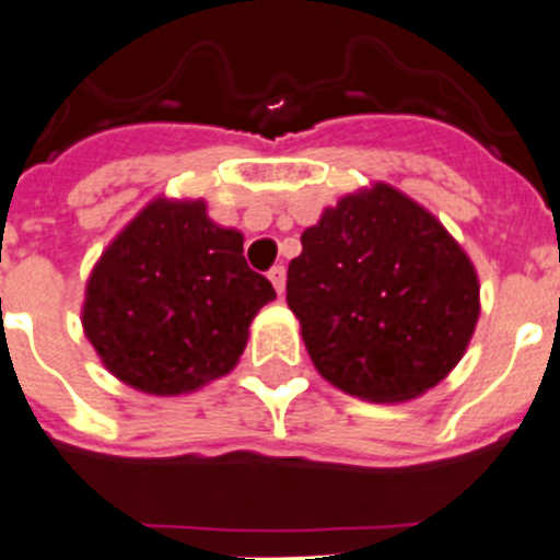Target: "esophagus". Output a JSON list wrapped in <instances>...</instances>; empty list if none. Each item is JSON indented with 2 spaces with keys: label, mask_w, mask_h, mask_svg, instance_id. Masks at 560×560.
Wrapping results in <instances>:
<instances>
[{
  "label": "esophagus",
  "mask_w": 560,
  "mask_h": 560,
  "mask_svg": "<svg viewBox=\"0 0 560 560\" xmlns=\"http://www.w3.org/2000/svg\"><path fill=\"white\" fill-rule=\"evenodd\" d=\"M268 279H270V284L276 287V292H279V295H284V287H287V270H284V265H276V268H270Z\"/></svg>",
  "instance_id": "esophagus-1"
}]
</instances>
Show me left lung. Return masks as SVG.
<instances>
[{
    "label": "left lung",
    "mask_w": 560,
    "mask_h": 560,
    "mask_svg": "<svg viewBox=\"0 0 560 560\" xmlns=\"http://www.w3.org/2000/svg\"><path fill=\"white\" fill-rule=\"evenodd\" d=\"M287 303L314 366L345 394L405 401L459 363L479 319V276L446 226L377 183L301 235Z\"/></svg>",
    "instance_id": "obj_1"
}]
</instances>
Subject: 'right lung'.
<instances>
[{
	"mask_svg": "<svg viewBox=\"0 0 560 560\" xmlns=\"http://www.w3.org/2000/svg\"><path fill=\"white\" fill-rule=\"evenodd\" d=\"M273 298L241 232L210 221L202 199H153L92 268L81 325L114 377L177 396L235 366Z\"/></svg>",
	"mask_w": 560,
	"mask_h": 560,
	"instance_id": "right-lung-1",
	"label": "right lung"
}]
</instances>
